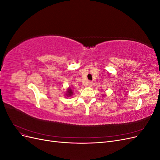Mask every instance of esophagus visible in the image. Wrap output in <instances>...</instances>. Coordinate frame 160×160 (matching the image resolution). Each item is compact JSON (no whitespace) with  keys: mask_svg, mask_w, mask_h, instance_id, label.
I'll return each instance as SVG.
<instances>
[{"mask_svg":"<svg viewBox=\"0 0 160 160\" xmlns=\"http://www.w3.org/2000/svg\"><path fill=\"white\" fill-rule=\"evenodd\" d=\"M88 85H89V87H91L92 85H93V83H92V82H91V81L88 82Z\"/></svg>","mask_w":160,"mask_h":160,"instance_id":"obj_1","label":"esophagus"}]
</instances>
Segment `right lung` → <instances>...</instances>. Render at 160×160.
<instances>
[{
	"label": "right lung",
	"instance_id": "add662e5",
	"mask_svg": "<svg viewBox=\"0 0 160 160\" xmlns=\"http://www.w3.org/2000/svg\"><path fill=\"white\" fill-rule=\"evenodd\" d=\"M72 90H71V89H68V91H67V95L68 96V97H70V96L72 95Z\"/></svg>",
	"mask_w": 160,
	"mask_h": 160
}]
</instances>
